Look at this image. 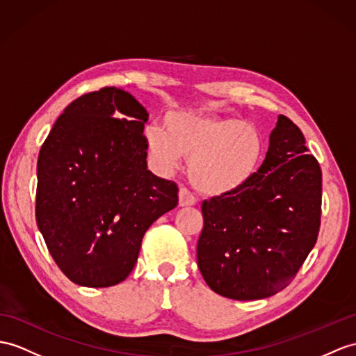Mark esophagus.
Instances as JSON below:
<instances>
[{
	"label": "esophagus",
	"mask_w": 356,
	"mask_h": 356,
	"mask_svg": "<svg viewBox=\"0 0 356 356\" xmlns=\"http://www.w3.org/2000/svg\"><path fill=\"white\" fill-rule=\"evenodd\" d=\"M178 202H179V207H192L196 204V199L187 188H179Z\"/></svg>",
	"instance_id": "1"
}]
</instances>
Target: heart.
<instances>
[{
	"instance_id": "heart-1",
	"label": "heart",
	"mask_w": 356,
	"mask_h": 356,
	"mask_svg": "<svg viewBox=\"0 0 356 356\" xmlns=\"http://www.w3.org/2000/svg\"><path fill=\"white\" fill-rule=\"evenodd\" d=\"M151 159L164 170L188 161V177L197 192L211 197L237 195L261 168L266 138L254 124L211 113L172 111L163 128H145Z\"/></svg>"
}]
</instances>
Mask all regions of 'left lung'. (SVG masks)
<instances>
[{
  "label": "left lung",
  "mask_w": 356,
  "mask_h": 356,
  "mask_svg": "<svg viewBox=\"0 0 356 356\" xmlns=\"http://www.w3.org/2000/svg\"><path fill=\"white\" fill-rule=\"evenodd\" d=\"M305 137L278 116L255 178L237 195L202 202L196 257L220 296L255 300L293 281L314 248L322 216V170Z\"/></svg>",
  "instance_id": "8db88e82"
}]
</instances>
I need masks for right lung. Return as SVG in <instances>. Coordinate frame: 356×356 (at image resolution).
<instances>
[{
    "label": "right lung",
    "instance_id": "obj_1",
    "mask_svg": "<svg viewBox=\"0 0 356 356\" xmlns=\"http://www.w3.org/2000/svg\"><path fill=\"white\" fill-rule=\"evenodd\" d=\"M148 113L131 93H86L56 120L38 159L36 222L72 282L101 289L131 273L142 238L178 204L173 181L146 166Z\"/></svg>",
    "mask_w": 356,
    "mask_h": 356
}]
</instances>
